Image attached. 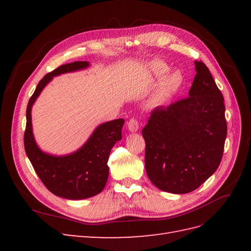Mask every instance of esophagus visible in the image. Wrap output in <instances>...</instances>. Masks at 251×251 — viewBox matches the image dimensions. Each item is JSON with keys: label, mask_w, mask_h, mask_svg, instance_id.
Wrapping results in <instances>:
<instances>
[{"label": "esophagus", "mask_w": 251, "mask_h": 251, "mask_svg": "<svg viewBox=\"0 0 251 251\" xmlns=\"http://www.w3.org/2000/svg\"><path fill=\"white\" fill-rule=\"evenodd\" d=\"M127 128H128V131H131V132H133V133L137 132V131L139 130V123H138V120L135 119V118H132V119L128 120V121H127Z\"/></svg>", "instance_id": "1"}]
</instances>
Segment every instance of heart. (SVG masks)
<instances>
[{"mask_svg": "<svg viewBox=\"0 0 251 251\" xmlns=\"http://www.w3.org/2000/svg\"><path fill=\"white\" fill-rule=\"evenodd\" d=\"M149 71L151 80L155 82L162 80L153 97V103L155 105L164 104L172 100L183 83V78L179 72H173L166 75L169 73V67L161 60H153L149 65Z\"/></svg>", "mask_w": 251, "mask_h": 251, "instance_id": "heart-1", "label": "heart"}]
</instances>
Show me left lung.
<instances>
[{
    "instance_id": "left-lung-1",
    "label": "left lung",
    "mask_w": 251,
    "mask_h": 251,
    "mask_svg": "<svg viewBox=\"0 0 251 251\" xmlns=\"http://www.w3.org/2000/svg\"><path fill=\"white\" fill-rule=\"evenodd\" d=\"M195 69L188 97L154 109L142 130L148 177L172 194L195 191L217 171L227 135L221 91L204 63Z\"/></svg>"
}]
</instances>
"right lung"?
<instances>
[{"instance_id": "add662e5", "label": "right lung", "mask_w": 251, "mask_h": 251, "mask_svg": "<svg viewBox=\"0 0 251 251\" xmlns=\"http://www.w3.org/2000/svg\"><path fill=\"white\" fill-rule=\"evenodd\" d=\"M89 66V62H74L59 66L45 75L30 97L26 111L24 146L29 160L52 194L69 200L87 199L102 192L109 177L108 160L111 150L121 139L125 120L119 118L100 125L80 149L71 154L55 156L45 153L36 144L32 132L31 110L36 98L53 77L87 69Z\"/></svg>"}]
</instances>
